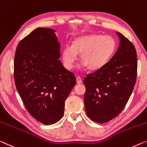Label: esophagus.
Here are the masks:
<instances>
[{"instance_id": "1", "label": "esophagus", "mask_w": 147, "mask_h": 147, "mask_svg": "<svg viewBox=\"0 0 147 147\" xmlns=\"http://www.w3.org/2000/svg\"><path fill=\"white\" fill-rule=\"evenodd\" d=\"M76 83L77 84H81L82 82V79H81L80 76H77V77L76 78Z\"/></svg>"}]
</instances>
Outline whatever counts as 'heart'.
<instances>
[{
  "label": "heart",
  "instance_id": "heart-1",
  "mask_svg": "<svg viewBox=\"0 0 147 147\" xmlns=\"http://www.w3.org/2000/svg\"><path fill=\"white\" fill-rule=\"evenodd\" d=\"M116 43L111 36L89 34L76 38L72 46H65L62 52L64 67L71 69L80 53V60L90 71L103 67L115 54Z\"/></svg>",
  "mask_w": 147,
  "mask_h": 147
}]
</instances>
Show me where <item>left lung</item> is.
I'll return each mask as SVG.
<instances>
[{"label":"left lung","instance_id":"obj_1","mask_svg":"<svg viewBox=\"0 0 147 147\" xmlns=\"http://www.w3.org/2000/svg\"><path fill=\"white\" fill-rule=\"evenodd\" d=\"M120 45L111 59L103 67L88 74L84 107L86 115L95 122H108L122 111L136 84L137 57L134 44L116 32Z\"/></svg>","mask_w":147,"mask_h":147}]
</instances>
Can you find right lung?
Segmentation results:
<instances>
[{
	"label": "right lung",
	"mask_w": 147,
	"mask_h": 147,
	"mask_svg": "<svg viewBox=\"0 0 147 147\" xmlns=\"http://www.w3.org/2000/svg\"><path fill=\"white\" fill-rule=\"evenodd\" d=\"M48 28H37L16 48L13 76L25 108L44 125L57 122L64 114L65 101L76 85L72 72L63 66L60 44Z\"/></svg>",
	"instance_id": "right-lung-1"
}]
</instances>
